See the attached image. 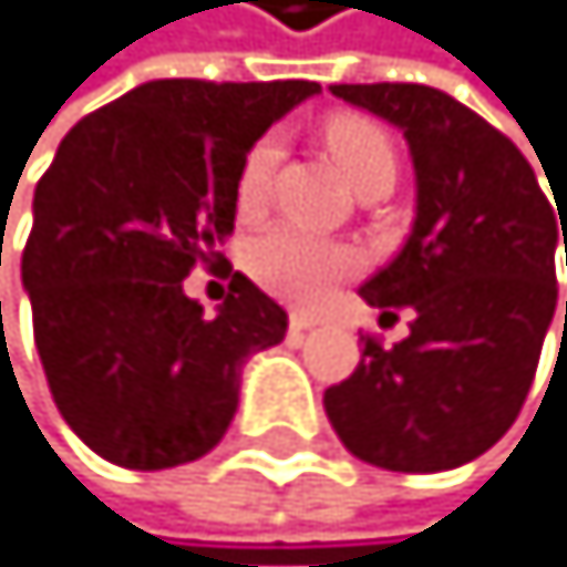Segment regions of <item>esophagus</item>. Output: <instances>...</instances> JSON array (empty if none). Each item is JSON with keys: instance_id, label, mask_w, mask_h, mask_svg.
I'll list each match as a JSON object with an SVG mask.
<instances>
[{"instance_id": "34e87169", "label": "esophagus", "mask_w": 567, "mask_h": 567, "mask_svg": "<svg viewBox=\"0 0 567 567\" xmlns=\"http://www.w3.org/2000/svg\"><path fill=\"white\" fill-rule=\"evenodd\" d=\"M318 326V318H311V315H300V311H296L292 318H289V332L292 336H303V332H311Z\"/></svg>"}]
</instances>
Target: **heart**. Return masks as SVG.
<instances>
[{
	"label": "heart",
	"mask_w": 567,
	"mask_h": 567,
	"mask_svg": "<svg viewBox=\"0 0 567 567\" xmlns=\"http://www.w3.org/2000/svg\"><path fill=\"white\" fill-rule=\"evenodd\" d=\"M326 147L336 166L351 181V187L365 184L372 173H394V147L386 133L369 118L340 115L326 126ZM278 162V147L271 136L249 147L238 169V209L252 216L267 198V181ZM354 252L340 241L318 238L300 227H275L246 246V267L264 289L286 296L296 303H311L326 292L336 278L354 271Z\"/></svg>",
	"instance_id": "heart-1"
}]
</instances>
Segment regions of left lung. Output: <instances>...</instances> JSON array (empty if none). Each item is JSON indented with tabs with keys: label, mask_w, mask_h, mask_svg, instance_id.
Instances as JSON below:
<instances>
[{
	"label": "left lung",
	"mask_w": 567,
	"mask_h": 567,
	"mask_svg": "<svg viewBox=\"0 0 567 567\" xmlns=\"http://www.w3.org/2000/svg\"><path fill=\"white\" fill-rule=\"evenodd\" d=\"M332 93L405 133L416 220L361 296L416 318L391 351L365 336L358 369L326 391L329 423L347 452L383 471H452L496 445L528 398L561 238L567 256L565 206L554 195V213L514 141L456 96L416 82Z\"/></svg>",
	"instance_id": "left-lung-1"
}]
</instances>
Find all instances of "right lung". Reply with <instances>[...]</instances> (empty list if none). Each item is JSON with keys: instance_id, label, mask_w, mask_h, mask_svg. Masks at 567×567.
Here are the masks:
<instances>
[{"instance_id": "right-lung-1", "label": "right lung", "mask_w": 567, "mask_h": 567, "mask_svg": "<svg viewBox=\"0 0 567 567\" xmlns=\"http://www.w3.org/2000/svg\"><path fill=\"white\" fill-rule=\"evenodd\" d=\"M318 82L155 79L85 115L35 187L21 281L64 423L130 471L190 463L227 434L241 365L286 340L246 275L206 318L184 292L224 260L238 169Z\"/></svg>"}]
</instances>
